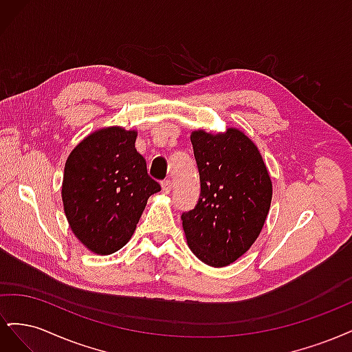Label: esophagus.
<instances>
[{"label":"esophagus","instance_id":"esophagus-1","mask_svg":"<svg viewBox=\"0 0 352 352\" xmlns=\"http://www.w3.org/2000/svg\"><path fill=\"white\" fill-rule=\"evenodd\" d=\"M162 190H163V194H170V190H172V180H170V179L163 180Z\"/></svg>","mask_w":352,"mask_h":352}]
</instances>
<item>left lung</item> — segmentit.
Segmentation results:
<instances>
[{"instance_id":"1","label":"left lung","mask_w":352,"mask_h":352,"mask_svg":"<svg viewBox=\"0 0 352 352\" xmlns=\"http://www.w3.org/2000/svg\"><path fill=\"white\" fill-rule=\"evenodd\" d=\"M201 192L182 212L190 251L212 267L236 261L258 238L272 202V180L258 148L238 129L190 135Z\"/></svg>"}]
</instances>
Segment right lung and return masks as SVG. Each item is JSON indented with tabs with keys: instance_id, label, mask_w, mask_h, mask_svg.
I'll return each mask as SVG.
<instances>
[{
	"instance_id": "obj_1",
	"label": "right lung",
	"mask_w": 352,
	"mask_h": 352,
	"mask_svg": "<svg viewBox=\"0 0 352 352\" xmlns=\"http://www.w3.org/2000/svg\"><path fill=\"white\" fill-rule=\"evenodd\" d=\"M136 132L107 127L91 133L70 153L61 197L69 225L95 254L124 247L146 201L162 190L135 148Z\"/></svg>"
}]
</instances>
